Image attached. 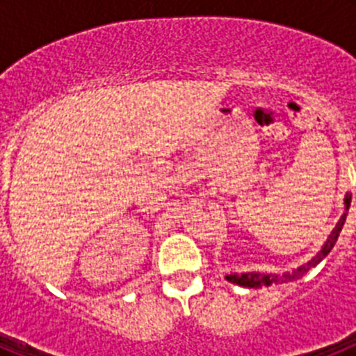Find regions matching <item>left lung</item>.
I'll use <instances>...</instances> for the list:
<instances>
[{"label":"left lung","mask_w":356,"mask_h":356,"mask_svg":"<svg viewBox=\"0 0 356 356\" xmlns=\"http://www.w3.org/2000/svg\"><path fill=\"white\" fill-rule=\"evenodd\" d=\"M350 203H351V194H346V197H344L346 212H348V209H350ZM346 212L342 213L341 219H339V222L335 225V228H333V232L328 235V238H326V242H325V246L321 248V251H317L316 257H312V259L308 260L307 264L300 266L298 269H292L291 273H284V275H264V273H242V275H235L234 273V275L226 276V280H228V282H232V284L241 285V287L260 289V287H269V285H273V284H287V282H292V280L301 278V276L307 275V273L310 271L312 267H316L317 264H319L321 260L325 259L326 254L333 250V246H335V242H337V238H339V234H341L342 226H344V222H346V216H348Z\"/></svg>","instance_id":"obj_1"}]
</instances>
